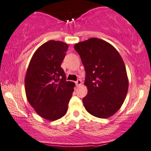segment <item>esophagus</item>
Returning <instances> with one entry per match:
<instances>
[{
  "mask_svg": "<svg viewBox=\"0 0 151 151\" xmlns=\"http://www.w3.org/2000/svg\"><path fill=\"white\" fill-rule=\"evenodd\" d=\"M81 83H82V82H81V80H78V81L76 82V86H78H78H80L81 85Z\"/></svg>",
  "mask_w": 151,
  "mask_h": 151,
  "instance_id": "esophagus-1",
  "label": "esophagus"
}]
</instances>
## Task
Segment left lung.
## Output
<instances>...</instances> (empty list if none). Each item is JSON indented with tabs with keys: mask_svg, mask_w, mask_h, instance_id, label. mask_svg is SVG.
I'll list each match as a JSON object with an SVG mask.
<instances>
[{
	"mask_svg": "<svg viewBox=\"0 0 151 151\" xmlns=\"http://www.w3.org/2000/svg\"><path fill=\"white\" fill-rule=\"evenodd\" d=\"M86 70L88 94L83 98L90 114L107 118L121 107L128 90L126 65L118 50L101 39L91 38L74 45Z\"/></svg>",
	"mask_w": 151,
	"mask_h": 151,
	"instance_id": "left-lung-1",
	"label": "left lung"
}]
</instances>
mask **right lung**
<instances>
[{
	"mask_svg": "<svg viewBox=\"0 0 151 151\" xmlns=\"http://www.w3.org/2000/svg\"><path fill=\"white\" fill-rule=\"evenodd\" d=\"M67 43L49 40L35 50L25 77V90L30 106L40 116L56 121L67 113L75 83L66 81L60 67Z\"/></svg>",
	"mask_w": 151,
	"mask_h": 151,
	"instance_id": "right-lung-1",
	"label": "right lung"
}]
</instances>
